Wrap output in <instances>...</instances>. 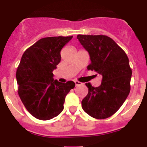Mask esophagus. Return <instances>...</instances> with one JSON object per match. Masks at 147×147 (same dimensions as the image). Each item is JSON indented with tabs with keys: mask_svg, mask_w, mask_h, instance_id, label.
<instances>
[{
	"mask_svg": "<svg viewBox=\"0 0 147 147\" xmlns=\"http://www.w3.org/2000/svg\"><path fill=\"white\" fill-rule=\"evenodd\" d=\"M75 86H80L82 84V83L79 82V81H75Z\"/></svg>",
	"mask_w": 147,
	"mask_h": 147,
	"instance_id": "esophagus-1",
	"label": "esophagus"
}]
</instances>
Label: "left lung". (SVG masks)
I'll return each instance as SVG.
<instances>
[{
	"instance_id": "left-lung-1",
	"label": "left lung",
	"mask_w": 147,
	"mask_h": 147,
	"mask_svg": "<svg viewBox=\"0 0 147 147\" xmlns=\"http://www.w3.org/2000/svg\"><path fill=\"white\" fill-rule=\"evenodd\" d=\"M77 39L88 52L91 63L87 69L102 76L94 87L86 83L88 94L82 101L83 110L96 119H106L121 107L130 92L131 69L125 52L106 35H78Z\"/></svg>"
}]
</instances>
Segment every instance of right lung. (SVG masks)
<instances>
[{
  "label": "right lung",
  "mask_w": 147,
  "mask_h": 147,
  "mask_svg": "<svg viewBox=\"0 0 147 147\" xmlns=\"http://www.w3.org/2000/svg\"><path fill=\"white\" fill-rule=\"evenodd\" d=\"M72 36L48 37L37 41L23 53L16 72L19 97L34 117L49 120L64 109L67 94L75 87L72 81L60 82L53 71L61 60L60 51Z\"/></svg>",
  "instance_id": "obj_1"
}]
</instances>
